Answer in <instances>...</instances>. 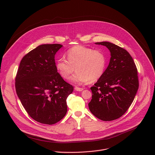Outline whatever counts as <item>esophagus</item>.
I'll list each match as a JSON object with an SVG mask.
<instances>
[{
  "label": "esophagus",
  "instance_id": "34e87169",
  "mask_svg": "<svg viewBox=\"0 0 155 155\" xmlns=\"http://www.w3.org/2000/svg\"><path fill=\"white\" fill-rule=\"evenodd\" d=\"M75 90L77 91H82L83 90V88L82 87H75Z\"/></svg>",
  "mask_w": 155,
  "mask_h": 155
}]
</instances>
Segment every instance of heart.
<instances>
[{"mask_svg":"<svg viewBox=\"0 0 155 155\" xmlns=\"http://www.w3.org/2000/svg\"><path fill=\"white\" fill-rule=\"evenodd\" d=\"M68 60L64 58L56 61V67L59 75L64 79L77 84L93 83L97 81L103 75L107 64L106 56L99 50L81 45L75 46L67 52Z\"/></svg>","mask_w":155,"mask_h":155,"instance_id":"1","label":"heart"}]
</instances>
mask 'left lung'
I'll use <instances>...</instances> for the list:
<instances>
[{
	"label": "left lung",
	"mask_w": 155,
	"mask_h": 155,
	"mask_svg": "<svg viewBox=\"0 0 155 155\" xmlns=\"http://www.w3.org/2000/svg\"><path fill=\"white\" fill-rule=\"evenodd\" d=\"M110 52L109 64L102 76L91 87L90 112L102 121H112L125 114L139 89L137 69L130 54L108 41L95 43Z\"/></svg>",
	"instance_id": "8db88e82"
}]
</instances>
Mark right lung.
I'll return each instance as SVG.
<instances>
[{
	"label": "right lung",
	"instance_id": "obj_1",
	"mask_svg": "<svg viewBox=\"0 0 155 155\" xmlns=\"http://www.w3.org/2000/svg\"><path fill=\"white\" fill-rule=\"evenodd\" d=\"M61 44H44L26 54L15 79L18 98L29 115L40 123L53 124L68 111L66 103L74 87L65 82L56 67L54 56Z\"/></svg>",
	"mask_w": 155,
	"mask_h": 155
}]
</instances>
